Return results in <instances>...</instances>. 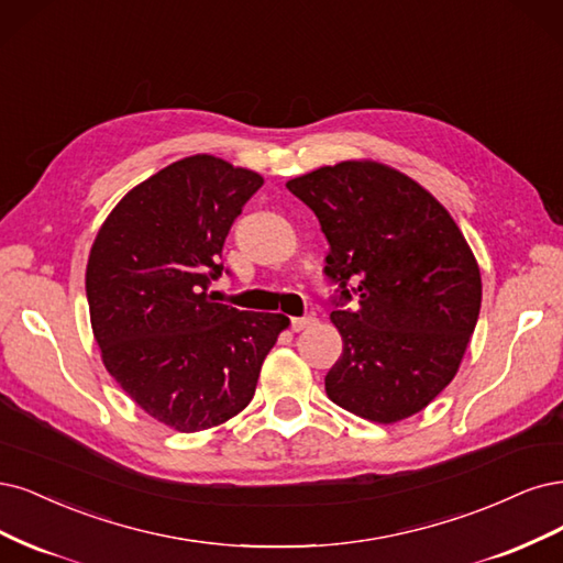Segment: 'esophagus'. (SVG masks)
Returning a JSON list of instances; mask_svg holds the SVG:
<instances>
[{"label":"esophagus","mask_w":563,"mask_h":563,"mask_svg":"<svg viewBox=\"0 0 563 563\" xmlns=\"http://www.w3.org/2000/svg\"><path fill=\"white\" fill-rule=\"evenodd\" d=\"M311 324H316V318H313V316L289 318V328H292L295 332H301V330H306V328H311Z\"/></svg>","instance_id":"esophagus-1"}]
</instances>
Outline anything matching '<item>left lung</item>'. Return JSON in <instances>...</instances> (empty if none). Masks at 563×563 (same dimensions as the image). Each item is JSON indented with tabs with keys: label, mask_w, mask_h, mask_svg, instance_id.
<instances>
[{
	"label": "left lung",
	"mask_w": 563,
	"mask_h": 563,
	"mask_svg": "<svg viewBox=\"0 0 563 563\" xmlns=\"http://www.w3.org/2000/svg\"><path fill=\"white\" fill-rule=\"evenodd\" d=\"M287 189L318 217L336 287L343 353L324 376L330 400L395 423L456 376L482 306L479 266L451 214L413 179L372 161H343Z\"/></svg>",
	"instance_id": "8db88e82"
}]
</instances>
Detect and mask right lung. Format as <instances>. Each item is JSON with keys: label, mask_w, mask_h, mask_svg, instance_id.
I'll use <instances>...</instances> for the list:
<instances>
[{"label": "right lung", "mask_w": 563, "mask_h": 563, "mask_svg": "<svg viewBox=\"0 0 563 563\" xmlns=\"http://www.w3.org/2000/svg\"><path fill=\"white\" fill-rule=\"evenodd\" d=\"M262 185L214 156L175 161L123 196L90 250L86 297L104 367L179 432L243 411L289 322L208 295L229 274L220 260L229 229Z\"/></svg>", "instance_id": "1"}]
</instances>
